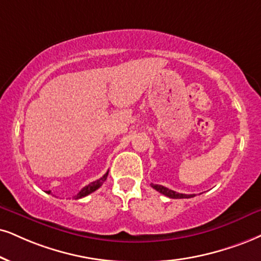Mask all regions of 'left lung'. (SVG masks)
Segmentation results:
<instances>
[{
    "label": "left lung",
    "instance_id": "8db88e82",
    "mask_svg": "<svg viewBox=\"0 0 261 261\" xmlns=\"http://www.w3.org/2000/svg\"><path fill=\"white\" fill-rule=\"evenodd\" d=\"M153 189L156 190V191H159L160 194L167 196V197L169 198H191L194 197L195 195H185V194H179V192H175L173 191V190H169L168 188H165V186L162 185H157V184H151Z\"/></svg>",
    "mask_w": 261,
    "mask_h": 261
}]
</instances>
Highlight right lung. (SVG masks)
Wrapping results in <instances>:
<instances>
[{
    "instance_id": "right-lung-1",
    "label": "right lung",
    "mask_w": 261,
    "mask_h": 261,
    "mask_svg": "<svg viewBox=\"0 0 261 261\" xmlns=\"http://www.w3.org/2000/svg\"><path fill=\"white\" fill-rule=\"evenodd\" d=\"M108 174H109V172H106L105 174L102 175L100 179L95 180V181L91 182V184H89V185L85 186V188H83V189L81 190V191H80L79 194H77V195L75 196V199H79V198L85 197V196H88L89 194H92V192H94L95 190H98V189L100 188V186L102 185V182L105 181L106 178H108ZM47 192H48V194H50V191H47Z\"/></svg>"
}]
</instances>
